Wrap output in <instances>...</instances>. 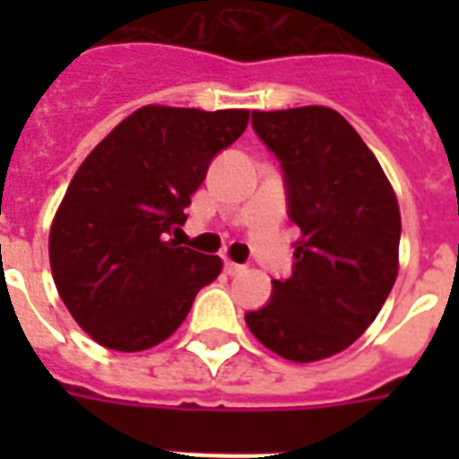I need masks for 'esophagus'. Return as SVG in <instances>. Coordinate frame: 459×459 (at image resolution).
<instances>
[{
    "instance_id": "1",
    "label": "esophagus",
    "mask_w": 459,
    "mask_h": 459,
    "mask_svg": "<svg viewBox=\"0 0 459 459\" xmlns=\"http://www.w3.org/2000/svg\"><path fill=\"white\" fill-rule=\"evenodd\" d=\"M223 270H226L229 275H238V273L246 270V265H238V263H233V260H226V263H223Z\"/></svg>"
}]
</instances>
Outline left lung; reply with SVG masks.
I'll return each mask as SVG.
<instances>
[{
  "instance_id": "left-lung-1",
  "label": "left lung",
  "mask_w": 459,
  "mask_h": 459,
  "mask_svg": "<svg viewBox=\"0 0 459 459\" xmlns=\"http://www.w3.org/2000/svg\"><path fill=\"white\" fill-rule=\"evenodd\" d=\"M280 161L288 216L299 226L288 280L246 315L260 344L290 361H319L354 344L398 275L401 211L381 164L332 108L253 113Z\"/></svg>"
}]
</instances>
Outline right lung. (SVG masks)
Returning a JSON list of instances; mask_svg holds the SVG:
<instances>
[{"label":"right lung","mask_w":459,"mask_h":459,"mask_svg":"<svg viewBox=\"0 0 459 459\" xmlns=\"http://www.w3.org/2000/svg\"><path fill=\"white\" fill-rule=\"evenodd\" d=\"M248 110L204 113L147 105L115 127L68 184L48 258L68 312L115 351L171 337L221 258L169 238L221 150L238 140Z\"/></svg>","instance_id":"1"}]
</instances>
